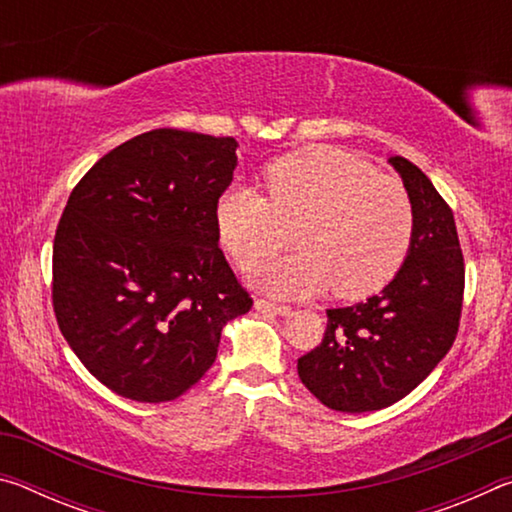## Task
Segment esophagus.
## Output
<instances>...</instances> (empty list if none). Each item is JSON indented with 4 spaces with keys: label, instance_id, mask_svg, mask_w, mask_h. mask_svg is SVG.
Instances as JSON below:
<instances>
[{
    "label": "esophagus",
    "instance_id": "34e87169",
    "mask_svg": "<svg viewBox=\"0 0 512 512\" xmlns=\"http://www.w3.org/2000/svg\"><path fill=\"white\" fill-rule=\"evenodd\" d=\"M255 309L262 311V314H275V316H289L291 314V307L275 305V302H268V300H262V298L255 300Z\"/></svg>",
    "mask_w": 512,
    "mask_h": 512
}]
</instances>
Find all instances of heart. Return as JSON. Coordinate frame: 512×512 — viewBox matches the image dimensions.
I'll return each mask as SVG.
<instances>
[{
    "mask_svg": "<svg viewBox=\"0 0 512 512\" xmlns=\"http://www.w3.org/2000/svg\"><path fill=\"white\" fill-rule=\"evenodd\" d=\"M268 198L244 185L216 201V232L239 268L253 271L293 228V253L257 271V287L305 298L332 287L359 300L384 289L411 248L413 205L400 180L336 146H309L264 171Z\"/></svg>",
    "mask_w": 512,
    "mask_h": 512,
    "instance_id": "1",
    "label": "heart"
}]
</instances>
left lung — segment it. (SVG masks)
Here are the masks:
<instances>
[{
	"instance_id": "left-lung-1",
	"label": "left lung",
	"mask_w": 512,
	"mask_h": 512,
	"mask_svg": "<svg viewBox=\"0 0 512 512\" xmlns=\"http://www.w3.org/2000/svg\"><path fill=\"white\" fill-rule=\"evenodd\" d=\"M388 162L413 205L409 255L379 296L327 309L323 341L298 359L309 393L343 413L379 411L409 395L443 361L461 320L465 266L454 214L413 162Z\"/></svg>"
}]
</instances>
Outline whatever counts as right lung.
I'll use <instances>...</instances> for the list:
<instances>
[{
  "mask_svg": "<svg viewBox=\"0 0 512 512\" xmlns=\"http://www.w3.org/2000/svg\"><path fill=\"white\" fill-rule=\"evenodd\" d=\"M235 137L158 128L103 155L74 187L54 239V311L76 357L135 402H169L253 307L216 232Z\"/></svg>",
  "mask_w": 512,
  "mask_h": 512,
  "instance_id": "1",
  "label": "right lung"
}]
</instances>
